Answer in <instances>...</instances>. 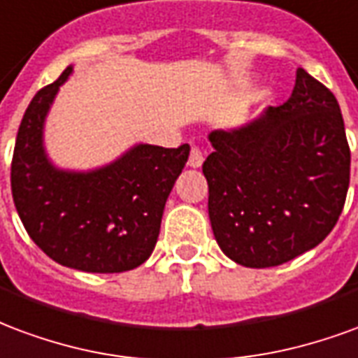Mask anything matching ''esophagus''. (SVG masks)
<instances>
[{"label":"esophagus","mask_w":358,"mask_h":358,"mask_svg":"<svg viewBox=\"0 0 358 358\" xmlns=\"http://www.w3.org/2000/svg\"><path fill=\"white\" fill-rule=\"evenodd\" d=\"M189 164L190 168H200L202 164H204V152H202V148L198 147H192V150H190V156H189Z\"/></svg>","instance_id":"esophagus-1"}]
</instances>
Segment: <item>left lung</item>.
Here are the masks:
<instances>
[{
    "mask_svg": "<svg viewBox=\"0 0 358 358\" xmlns=\"http://www.w3.org/2000/svg\"><path fill=\"white\" fill-rule=\"evenodd\" d=\"M202 171L219 248L244 267L292 262L330 234L345 204L351 150L340 104L297 69L292 96L262 118L210 135Z\"/></svg>",
    "mask_w": 358,
    "mask_h": 358,
    "instance_id": "1",
    "label": "left lung"
}]
</instances>
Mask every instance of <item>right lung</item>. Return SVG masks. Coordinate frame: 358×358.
Masks as SVG:
<instances>
[{"label":"right lung","mask_w":358,"mask_h":358,"mask_svg":"<svg viewBox=\"0 0 358 358\" xmlns=\"http://www.w3.org/2000/svg\"><path fill=\"white\" fill-rule=\"evenodd\" d=\"M72 72L28 104L11 162L13 202L26 233L53 262L85 273H124L152 254L162 213L190 147L137 145L106 168L74 173L43 152V120Z\"/></svg>","instance_id":"1"}]
</instances>
